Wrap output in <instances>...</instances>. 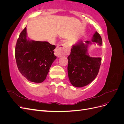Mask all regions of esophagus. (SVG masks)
I'll list each match as a JSON object with an SVG mask.
<instances>
[{"instance_id": "obj_1", "label": "esophagus", "mask_w": 124, "mask_h": 124, "mask_svg": "<svg viewBox=\"0 0 124 124\" xmlns=\"http://www.w3.org/2000/svg\"><path fill=\"white\" fill-rule=\"evenodd\" d=\"M70 50L68 48V44L67 43L60 44L57 46L55 51V54L58 57H61L62 55H66L69 53Z\"/></svg>"}]
</instances>
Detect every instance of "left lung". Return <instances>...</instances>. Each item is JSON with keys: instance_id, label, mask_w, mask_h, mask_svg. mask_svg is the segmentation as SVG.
Listing matches in <instances>:
<instances>
[{"instance_id": "left-lung-1", "label": "left lung", "mask_w": 124, "mask_h": 124, "mask_svg": "<svg viewBox=\"0 0 124 124\" xmlns=\"http://www.w3.org/2000/svg\"><path fill=\"white\" fill-rule=\"evenodd\" d=\"M92 41L102 46V38L97 31L93 35ZM91 41H82L73 46L68 56V74L71 84L77 87H82L89 84L98 74L101 65L100 57L88 56L87 48Z\"/></svg>"}]
</instances>
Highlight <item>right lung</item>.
Returning a JSON list of instances; mask_svg holds the SVG:
<instances>
[{
	"mask_svg": "<svg viewBox=\"0 0 124 124\" xmlns=\"http://www.w3.org/2000/svg\"><path fill=\"white\" fill-rule=\"evenodd\" d=\"M26 27L22 31L15 48L18 70L26 78L34 83L46 79L52 63L56 58V46L46 41H30L26 38Z\"/></svg>",
	"mask_w": 124,
	"mask_h": 124,
	"instance_id": "1",
	"label": "right lung"
}]
</instances>
